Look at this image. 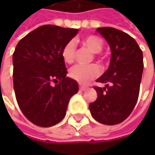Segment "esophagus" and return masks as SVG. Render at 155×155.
Segmentation results:
<instances>
[{"mask_svg":"<svg viewBox=\"0 0 155 155\" xmlns=\"http://www.w3.org/2000/svg\"><path fill=\"white\" fill-rule=\"evenodd\" d=\"M86 89H87V87H86V86H80V91H85Z\"/></svg>","mask_w":155,"mask_h":155,"instance_id":"obj_1","label":"esophagus"}]
</instances>
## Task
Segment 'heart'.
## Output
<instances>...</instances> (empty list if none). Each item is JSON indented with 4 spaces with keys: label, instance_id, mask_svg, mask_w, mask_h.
I'll return each mask as SVG.
<instances>
[{
    "label": "heart",
    "instance_id": "b5f03b06",
    "mask_svg": "<svg viewBox=\"0 0 155 155\" xmlns=\"http://www.w3.org/2000/svg\"><path fill=\"white\" fill-rule=\"evenodd\" d=\"M81 44L87 47L91 53L95 54L94 57H98L97 54L101 53L103 47L102 41L100 38L95 35H89L82 38ZM75 53H76V45L74 40L68 41L62 48L61 55L66 64H72L75 60ZM101 61V60H100ZM101 74V68L98 64H91V65H74L70 69L69 75L73 80L76 81L79 83H88L89 81L99 77Z\"/></svg>",
    "mask_w": 155,
    "mask_h": 155
}]
</instances>
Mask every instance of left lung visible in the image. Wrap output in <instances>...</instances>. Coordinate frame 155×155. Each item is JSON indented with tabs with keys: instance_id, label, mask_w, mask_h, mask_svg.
I'll return each mask as SVG.
<instances>
[{
	"instance_id": "8db88e82",
	"label": "left lung",
	"mask_w": 155,
	"mask_h": 155,
	"mask_svg": "<svg viewBox=\"0 0 155 155\" xmlns=\"http://www.w3.org/2000/svg\"><path fill=\"white\" fill-rule=\"evenodd\" d=\"M96 30L108 41L111 58L108 70L96 81L106 86H94L98 98L89 108L98 122L117 125L128 117L137 104L143 69V52L137 41L121 30L110 27Z\"/></svg>"
}]
</instances>
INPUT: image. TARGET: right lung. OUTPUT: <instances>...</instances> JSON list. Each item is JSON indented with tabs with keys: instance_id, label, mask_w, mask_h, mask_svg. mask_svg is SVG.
Here are the masks:
<instances>
[{
	"instance_id": "1",
	"label": "right lung",
	"mask_w": 155,
	"mask_h": 155,
	"mask_svg": "<svg viewBox=\"0 0 155 155\" xmlns=\"http://www.w3.org/2000/svg\"><path fill=\"white\" fill-rule=\"evenodd\" d=\"M77 28L44 25L19 40L13 53V87L18 105L33 124L48 127L65 116L77 82L66 76L63 47ZM55 82V86L51 82Z\"/></svg>"
}]
</instances>
